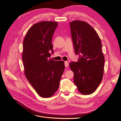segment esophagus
Segmentation results:
<instances>
[{
	"instance_id": "obj_1",
	"label": "esophagus",
	"mask_w": 121,
	"mask_h": 121,
	"mask_svg": "<svg viewBox=\"0 0 121 121\" xmlns=\"http://www.w3.org/2000/svg\"><path fill=\"white\" fill-rule=\"evenodd\" d=\"M65 66L66 67L69 66V63L67 61H65Z\"/></svg>"
}]
</instances>
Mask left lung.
<instances>
[{"label": "left lung", "instance_id": "1", "mask_svg": "<svg viewBox=\"0 0 121 121\" xmlns=\"http://www.w3.org/2000/svg\"><path fill=\"white\" fill-rule=\"evenodd\" d=\"M77 62L69 63L78 91L83 95L94 92L102 80L104 57L102 44L96 31L88 23L74 21L69 23Z\"/></svg>", "mask_w": 121, "mask_h": 121}]
</instances>
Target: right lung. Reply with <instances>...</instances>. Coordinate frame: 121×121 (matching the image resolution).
Returning a JSON list of instances; mask_svg holds the SVG:
<instances>
[{
    "instance_id": "obj_1",
    "label": "right lung",
    "mask_w": 121,
    "mask_h": 121,
    "mask_svg": "<svg viewBox=\"0 0 121 121\" xmlns=\"http://www.w3.org/2000/svg\"><path fill=\"white\" fill-rule=\"evenodd\" d=\"M58 23L44 21L32 26L23 42L22 59L25 75L37 93L52 97L59 86L65 69L64 61L50 59L53 52L52 38Z\"/></svg>"
}]
</instances>
